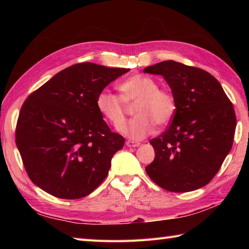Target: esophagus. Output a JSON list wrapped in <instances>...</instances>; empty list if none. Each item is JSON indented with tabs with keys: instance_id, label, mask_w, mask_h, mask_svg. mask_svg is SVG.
Wrapping results in <instances>:
<instances>
[{
	"instance_id": "obj_1",
	"label": "esophagus",
	"mask_w": 249,
	"mask_h": 249,
	"mask_svg": "<svg viewBox=\"0 0 249 249\" xmlns=\"http://www.w3.org/2000/svg\"><path fill=\"white\" fill-rule=\"evenodd\" d=\"M126 145H127L128 147H137L140 145V143L139 142H134V141L128 140V141H126Z\"/></svg>"
}]
</instances>
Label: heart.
<instances>
[{
    "mask_svg": "<svg viewBox=\"0 0 249 249\" xmlns=\"http://www.w3.org/2000/svg\"><path fill=\"white\" fill-rule=\"evenodd\" d=\"M121 96L108 89L100 91L96 97V108L105 120L115 129H121L125 122L126 105L136 104L134 114L122 131L133 140H141L158 126H166L177 111L174 95L149 76L135 75L119 86Z\"/></svg>",
    "mask_w": 249,
    "mask_h": 249,
    "instance_id": "obj_1",
    "label": "heart"
}]
</instances>
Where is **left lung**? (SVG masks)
Returning a JSON list of instances; mask_svg holds the SVG:
<instances>
[{
	"label": "left lung",
	"instance_id": "obj_1",
	"mask_svg": "<svg viewBox=\"0 0 249 249\" xmlns=\"http://www.w3.org/2000/svg\"><path fill=\"white\" fill-rule=\"evenodd\" d=\"M143 71L165 78L177 102L171 124L150 141L155 158L145 168L147 176L168 192L205 186L233 144L236 116L232 103L220 83L201 68L170 60Z\"/></svg>",
	"mask_w": 249,
	"mask_h": 249
}]
</instances>
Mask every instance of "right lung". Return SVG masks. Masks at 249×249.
Masks as SVG:
<instances>
[{"label": "right lung", "mask_w": 249, "mask_h": 249, "mask_svg": "<svg viewBox=\"0 0 249 249\" xmlns=\"http://www.w3.org/2000/svg\"><path fill=\"white\" fill-rule=\"evenodd\" d=\"M79 63L57 72L21 107L16 144L31 181L54 197L79 199L107 178L125 139L96 108L100 91L127 72Z\"/></svg>", "instance_id": "obj_1"}]
</instances>
